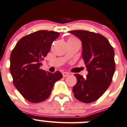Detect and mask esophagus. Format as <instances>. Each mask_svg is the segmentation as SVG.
<instances>
[{
    "label": "esophagus",
    "instance_id": "esophagus-1",
    "mask_svg": "<svg viewBox=\"0 0 127 127\" xmlns=\"http://www.w3.org/2000/svg\"><path fill=\"white\" fill-rule=\"evenodd\" d=\"M62 75H63L64 77H66V76H68V75H69V73L65 71V72L62 73Z\"/></svg>",
    "mask_w": 127,
    "mask_h": 127
}]
</instances>
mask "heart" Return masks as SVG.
Here are the masks:
<instances>
[{"mask_svg":"<svg viewBox=\"0 0 127 127\" xmlns=\"http://www.w3.org/2000/svg\"><path fill=\"white\" fill-rule=\"evenodd\" d=\"M74 40H76V39H75V37H69L68 39V41H74Z\"/></svg>","mask_w":127,"mask_h":127,"instance_id":"obj_1","label":"heart"}]
</instances>
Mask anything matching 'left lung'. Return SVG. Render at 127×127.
Returning <instances> with one entry per match:
<instances>
[{
    "label": "left lung",
    "instance_id": "left-lung-1",
    "mask_svg": "<svg viewBox=\"0 0 127 127\" xmlns=\"http://www.w3.org/2000/svg\"><path fill=\"white\" fill-rule=\"evenodd\" d=\"M82 42V59L88 71L86 78L75 74L77 82L73 87L74 96L85 103L98 99L107 90L115 70L114 50L102 34L86 30L69 31Z\"/></svg>",
    "mask_w": 127,
    "mask_h": 127
}]
</instances>
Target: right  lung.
Wrapping results in <instances>:
<instances>
[{"instance_id":"add662e5","label":"right lung","mask_w":127,"mask_h":127,"mask_svg":"<svg viewBox=\"0 0 127 127\" xmlns=\"http://www.w3.org/2000/svg\"><path fill=\"white\" fill-rule=\"evenodd\" d=\"M59 34L52 31H36L21 38L11 52L10 71L13 85L32 103L47 99L55 83L62 78L60 71L52 73L40 68L41 61Z\"/></svg>"}]
</instances>
